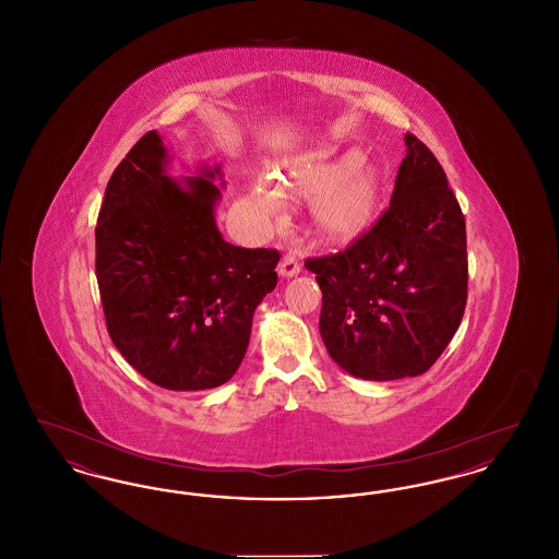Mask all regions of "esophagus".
I'll list each match as a JSON object with an SVG mask.
<instances>
[{
    "instance_id": "1",
    "label": "esophagus",
    "mask_w": 559,
    "mask_h": 559,
    "mask_svg": "<svg viewBox=\"0 0 559 559\" xmlns=\"http://www.w3.org/2000/svg\"><path fill=\"white\" fill-rule=\"evenodd\" d=\"M299 270H301V264H299V260H297L293 253L283 255V260H281V264H278V272H281V276L292 278L295 274H299Z\"/></svg>"
}]
</instances>
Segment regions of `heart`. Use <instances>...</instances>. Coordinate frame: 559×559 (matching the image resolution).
<instances>
[{"label": "heart", "instance_id": "obj_1", "mask_svg": "<svg viewBox=\"0 0 559 559\" xmlns=\"http://www.w3.org/2000/svg\"><path fill=\"white\" fill-rule=\"evenodd\" d=\"M360 148H349L335 159L319 160L293 171L287 194L297 201H314L312 224L322 239L347 240L360 235L374 217L383 180L367 165ZM251 207L264 217L283 213V194L267 180L251 188Z\"/></svg>", "mask_w": 559, "mask_h": 559}]
</instances>
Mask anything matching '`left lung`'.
<instances>
[{"instance_id": "1", "label": "left lung", "mask_w": 559, "mask_h": 559, "mask_svg": "<svg viewBox=\"0 0 559 559\" xmlns=\"http://www.w3.org/2000/svg\"><path fill=\"white\" fill-rule=\"evenodd\" d=\"M390 207L346 249L308 258L320 337L344 371L390 381L440 358L467 304L465 217L442 165L406 133Z\"/></svg>"}]
</instances>
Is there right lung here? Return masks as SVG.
<instances>
[{"label":"right lung","instance_id":"right-lung-1","mask_svg":"<svg viewBox=\"0 0 559 559\" xmlns=\"http://www.w3.org/2000/svg\"><path fill=\"white\" fill-rule=\"evenodd\" d=\"M159 133H144L108 180L96 224V278L115 347L176 392L210 390L239 369L251 320L276 287V249L222 239L213 176H165Z\"/></svg>","mask_w":559,"mask_h":559}]
</instances>
